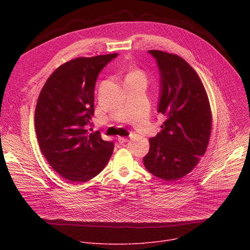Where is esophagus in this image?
Instances as JSON below:
<instances>
[{"mask_svg": "<svg viewBox=\"0 0 250 250\" xmlns=\"http://www.w3.org/2000/svg\"><path fill=\"white\" fill-rule=\"evenodd\" d=\"M128 139L126 138V137H124V136H119L118 137V141L120 142V144L122 145V144H125V142H126Z\"/></svg>", "mask_w": 250, "mask_h": 250, "instance_id": "1", "label": "esophagus"}]
</instances>
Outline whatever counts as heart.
Wrapping results in <instances>:
<instances>
[{"mask_svg":"<svg viewBox=\"0 0 250 250\" xmlns=\"http://www.w3.org/2000/svg\"><path fill=\"white\" fill-rule=\"evenodd\" d=\"M126 79H138L141 81H146V74L139 69H132L128 72Z\"/></svg>","mask_w":250,"mask_h":250,"instance_id":"b5f03b06","label":"heart"}]
</instances>
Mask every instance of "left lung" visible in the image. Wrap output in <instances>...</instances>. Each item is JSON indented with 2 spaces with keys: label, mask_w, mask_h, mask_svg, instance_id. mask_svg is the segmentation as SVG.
<instances>
[{
  "label": "left lung",
  "mask_w": 250,
  "mask_h": 250,
  "mask_svg": "<svg viewBox=\"0 0 250 250\" xmlns=\"http://www.w3.org/2000/svg\"><path fill=\"white\" fill-rule=\"evenodd\" d=\"M160 74L158 113L165 117L161 131L149 139L146 168L165 181L190 173L207 150L211 112L205 87L196 71L176 54L148 50Z\"/></svg>",
  "instance_id": "obj_1"
}]
</instances>
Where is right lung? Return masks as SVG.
Listing matches in <instances>:
<instances>
[{"mask_svg": "<svg viewBox=\"0 0 250 250\" xmlns=\"http://www.w3.org/2000/svg\"><path fill=\"white\" fill-rule=\"evenodd\" d=\"M118 53L78 57L59 66L46 80L34 113L41 150L66 180L86 182L109 162L112 141L89 133L94 116V91L99 73Z\"/></svg>", "mask_w": 250, "mask_h": 250, "instance_id": "obj_1", "label": "right lung"}]
</instances>
